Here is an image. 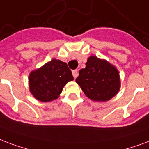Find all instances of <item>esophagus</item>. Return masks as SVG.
<instances>
[{
  "label": "esophagus",
  "instance_id": "obj_1",
  "mask_svg": "<svg viewBox=\"0 0 149 149\" xmlns=\"http://www.w3.org/2000/svg\"><path fill=\"white\" fill-rule=\"evenodd\" d=\"M72 74H73L74 78H77V77H78V70H74V71H72Z\"/></svg>",
  "mask_w": 149,
  "mask_h": 149
}]
</instances>
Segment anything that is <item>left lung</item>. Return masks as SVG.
Here are the masks:
<instances>
[{
    "instance_id": "obj_1",
    "label": "left lung",
    "mask_w": 149,
    "mask_h": 149,
    "mask_svg": "<svg viewBox=\"0 0 149 149\" xmlns=\"http://www.w3.org/2000/svg\"><path fill=\"white\" fill-rule=\"evenodd\" d=\"M76 82L88 99L107 102L118 93L120 77L116 67L104 59L89 56L85 68L79 71Z\"/></svg>"
}]
</instances>
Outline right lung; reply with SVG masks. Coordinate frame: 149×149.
Instances as JSON below:
<instances>
[{"instance_id":"obj_1","label":"right lung","mask_w":149,"mask_h":149,"mask_svg":"<svg viewBox=\"0 0 149 149\" xmlns=\"http://www.w3.org/2000/svg\"><path fill=\"white\" fill-rule=\"evenodd\" d=\"M74 80L71 70L64 62L53 59L29 75V92L40 102L59 98L67 83Z\"/></svg>"}]
</instances>
